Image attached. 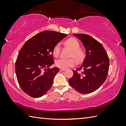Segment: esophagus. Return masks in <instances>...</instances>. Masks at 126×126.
<instances>
[{"label":"esophagus","instance_id":"esophagus-1","mask_svg":"<svg viewBox=\"0 0 126 126\" xmlns=\"http://www.w3.org/2000/svg\"><path fill=\"white\" fill-rule=\"evenodd\" d=\"M65 70V69H60V71H63Z\"/></svg>","mask_w":126,"mask_h":126}]
</instances>
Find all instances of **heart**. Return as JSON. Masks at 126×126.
<instances>
[{"label": "heart", "mask_w": 126, "mask_h": 126, "mask_svg": "<svg viewBox=\"0 0 126 126\" xmlns=\"http://www.w3.org/2000/svg\"><path fill=\"white\" fill-rule=\"evenodd\" d=\"M64 44L66 47L71 49V52L70 56L74 57L77 63H81L84 59L85 57V52L80 48V45L77 39L74 38H69L64 41ZM60 50L61 47L60 44H56L53 49V55L55 57H58L60 55ZM74 59L60 58L56 61V65L61 69H66L68 67L74 66L75 64V60Z\"/></svg>", "instance_id": "obj_1"}]
</instances>
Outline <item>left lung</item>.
<instances>
[{"label":"left lung","mask_w":126,"mask_h":126,"mask_svg":"<svg viewBox=\"0 0 126 126\" xmlns=\"http://www.w3.org/2000/svg\"><path fill=\"white\" fill-rule=\"evenodd\" d=\"M74 35L81 41L86 56L82 65L73 70L74 75L68 81L79 93L90 94L106 80L109 71V57L101 44L93 37L82 33Z\"/></svg>","instance_id":"1"}]
</instances>
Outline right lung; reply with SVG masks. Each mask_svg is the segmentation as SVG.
<instances>
[{"label":"right lung","instance_id":"1","mask_svg":"<svg viewBox=\"0 0 126 126\" xmlns=\"http://www.w3.org/2000/svg\"><path fill=\"white\" fill-rule=\"evenodd\" d=\"M67 35L50 30L41 32L27 41L18 53L15 64L17 80L22 90L39 98L52 86L59 68H49L54 63L55 46Z\"/></svg>","mask_w":126,"mask_h":126}]
</instances>
